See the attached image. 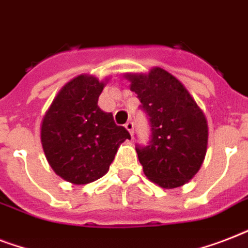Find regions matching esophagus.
I'll return each mask as SVG.
<instances>
[{"label":"esophagus","instance_id":"esophagus-1","mask_svg":"<svg viewBox=\"0 0 248 248\" xmlns=\"http://www.w3.org/2000/svg\"><path fill=\"white\" fill-rule=\"evenodd\" d=\"M124 127H126V130H127V131L130 132V134H131V135H132V130H134V124H132L131 121H128L127 124H124Z\"/></svg>","mask_w":248,"mask_h":248}]
</instances>
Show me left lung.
Instances as JSON below:
<instances>
[{"mask_svg": "<svg viewBox=\"0 0 248 248\" xmlns=\"http://www.w3.org/2000/svg\"><path fill=\"white\" fill-rule=\"evenodd\" d=\"M152 127L147 147H136L145 176L165 189L186 184L206 157L208 124L203 110L179 79L162 68L126 73Z\"/></svg>", "mask_w": 248, "mask_h": 248, "instance_id": "obj_1", "label": "left lung"}]
</instances>
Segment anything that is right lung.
I'll list each match as a JSON object with an SVG mask.
<instances>
[{
    "mask_svg": "<svg viewBox=\"0 0 248 248\" xmlns=\"http://www.w3.org/2000/svg\"><path fill=\"white\" fill-rule=\"evenodd\" d=\"M109 78L81 75L60 89L41 122V144L54 172L83 185L108 172L121 143L131 136L97 100Z\"/></svg>",
    "mask_w": 248,
    "mask_h": 248,
    "instance_id": "1",
    "label": "right lung"
}]
</instances>
